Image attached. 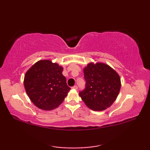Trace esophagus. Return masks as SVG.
<instances>
[{"mask_svg":"<svg viewBox=\"0 0 150 150\" xmlns=\"http://www.w3.org/2000/svg\"><path fill=\"white\" fill-rule=\"evenodd\" d=\"M72 88L73 89H74V90H77V88H78V87H77V86H73L72 87Z\"/></svg>","mask_w":150,"mask_h":150,"instance_id":"1","label":"esophagus"}]
</instances>
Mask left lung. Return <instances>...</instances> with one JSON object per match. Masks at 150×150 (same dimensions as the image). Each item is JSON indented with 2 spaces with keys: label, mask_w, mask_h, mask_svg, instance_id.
I'll use <instances>...</instances> for the list:
<instances>
[{
  "label": "left lung",
  "mask_w": 150,
  "mask_h": 150,
  "mask_svg": "<svg viewBox=\"0 0 150 150\" xmlns=\"http://www.w3.org/2000/svg\"><path fill=\"white\" fill-rule=\"evenodd\" d=\"M83 72L86 88L79 95L85 104L93 111H103L110 107L120 90L119 75L103 62H90Z\"/></svg>",
  "instance_id": "1"
}]
</instances>
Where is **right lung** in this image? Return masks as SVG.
Listing matches in <instances>:
<instances>
[{"label":"right lung","mask_w":150,"mask_h":150,"mask_svg":"<svg viewBox=\"0 0 150 150\" xmlns=\"http://www.w3.org/2000/svg\"><path fill=\"white\" fill-rule=\"evenodd\" d=\"M63 68L50 60H40L26 71L24 85L31 102L43 110L55 109L71 88L62 75Z\"/></svg>","instance_id":"right-lung-1"}]
</instances>
